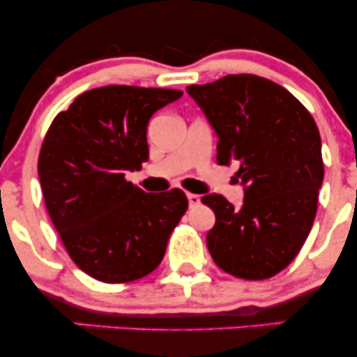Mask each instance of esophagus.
Instances as JSON below:
<instances>
[{
    "label": "esophagus",
    "mask_w": 357,
    "mask_h": 357,
    "mask_svg": "<svg viewBox=\"0 0 357 357\" xmlns=\"http://www.w3.org/2000/svg\"><path fill=\"white\" fill-rule=\"evenodd\" d=\"M188 202H190V206H196L199 204V196L195 195V192H188Z\"/></svg>",
    "instance_id": "obj_1"
}]
</instances>
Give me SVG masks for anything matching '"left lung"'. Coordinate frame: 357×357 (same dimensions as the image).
<instances>
[{
  "label": "left lung",
  "instance_id": "left-lung-1",
  "mask_svg": "<svg viewBox=\"0 0 357 357\" xmlns=\"http://www.w3.org/2000/svg\"><path fill=\"white\" fill-rule=\"evenodd\" d=\"M186 92L216 136V162H238L245 190L236 210L225 196L202 202L215 211L206 245L221 270L245 280L282 272L309 236L324 179L321 136L289 90L250 73L227 75Z\"/></svg>",
  "mask_w": 357,
  "mask_h": 357
}]
</instances>
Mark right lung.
I'll use <instances>...</instances> for the list:
<instances>
[{"label":"right lung","instance_id":"add662e5","mask_svg":"<svg viewBox=\"0 0 357 357\" xmlns=\"http://www.w3.org/2000/svg\"><path fill=\"white\" fill-rule=\"evenodd\" d=\"M181 96L130 85L87 90L43 139L38 176L47 211L77 267L96 280L126 284L158 268L188 210L178 188L146 192L126 179L149 159L151 116Z\"/></svg>","mask_w":357,"mask_h":357}]
</instances>
